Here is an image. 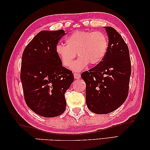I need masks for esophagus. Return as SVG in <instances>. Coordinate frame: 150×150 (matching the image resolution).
<instances>
[{
  "label": "esophagus",
  "mask_w": 150,
  "mask_h": 150,
  "mask_svg": "<svg viewBox=\"0 0 150 150\" xmlns=\"http://www.w3.org/2000/svg\"><path fill=\"white\" fill-rule=\"evenodd\" d=\"M74 76L75 79H79V78H80V74L74 73Z\"/></svg>",
  "instance_id": "1"
}]
</instances>
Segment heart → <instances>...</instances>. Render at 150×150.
<instances>
[{"instance_id": "obj_1", "label": "heart", "mask_w": 150, "mask_h": 150, "mask_svg": "<svg viewBox=\"0 0 150 150\" xmlns=\"http://www.w3.org/2000/svg\"><path fill=\"white\" fill-rule=\"evenodd\" d=\"M66 45L58 44L55 47L56 54L62 64L74 72H80L88 66H96L104 58L108 48V38L102 32L76 30L65 39ZM79 56L72 64L76 55Z\"/></svg>"}]
</instances>
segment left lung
<instances>
[{
    "mask_svg": "<svg viewBox=\"0 0 150 150\" xmlns=\"http://www.w3.org/2000/svg\"><path fill=\"white\" fill-rule=\"evenodd\" d=\"M108 48L104 58L88 71L82 72L86 102L90 111L106 114L118 108L128 95L131 60L129 49L121 35L111 26H105Z\"/></svg>",
    "mask_w": 150,
    "mask_h": 150,
    "instance_id": "8db88e82",
    "label": "left lung"
}]
</instances>
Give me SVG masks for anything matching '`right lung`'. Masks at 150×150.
Instances as JSON below:
<instances>
[{
	"label": "right lung",
	"instance_id": "obj_1",
	"mask_svg": "<svg viewBox=\"0 0 150 150\" xmlns=\"http://www.w3.org/2000/svg\"><path fill=\"white\" fill-rule=\"evenodd\" d=\"M64 30H42L26 46L22 56L21 80L28 108L45 117L65 111L64 94L74 81L72 71L62 66L55 47Z\"/></svg>",
	"mask_w": 150,
	"mask_h": 150
}]
</instances>
